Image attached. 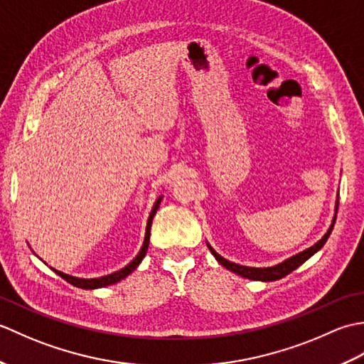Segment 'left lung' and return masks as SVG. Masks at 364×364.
Wrapping results in <instances>:
<instances>
[{
  "label": "left lung",
  "instance_id": "left-lung-1",
  "mask_svg": "<svg viewBox=\"0 0 364 364\" xmlns=\"http://www.w3.org/2000/svg\"><path fill=\"white\" fill-rule=\"evenodd\" d=\"M335 213H338V202H336ZM335 220H336V215L333 218V220H331V225H330V228L327 230V233L323 235L322 239H319V241L316 242L314 245H311L310 249H306V250H304V252L294 255V257H291V258H288V259H284L283 262H280V264L272 266V267H249V266H241V264H236V262H231V261H228V259H225V258H222L220 255H219L218 252H215L210 244H208V249L211 250V253L214 255V258L218 259L223 267L231 270V272H235V274H237V275L244 277V278H249V280H259V282H274V280H280V278H283V277H286L288 274H291L292 270H296L300 264H304V262H305L308 258H311L316 252H319V250L322 249L323 244L327 242V239H328V236H330V233H331V230H333V227H335Z\"/></svg>",
  "mask_w": 364,
  "mask_h": 364
}]
</instances>
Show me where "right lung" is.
Returning a JSON list of instances; mask_svg holds the SVG:
<instances>
[{
	"label": "right lung",
	"instance_id": "add662e5",
	"mask_svg": "<svg viewBox=\"0 0 364 364\" xmlns=\"http://www.w3.org/2000/svg\"><path fill=\"white\" fill-rule=\"evenodd\" d=\"M162 197H159L156 200V203H154L153 210L150 213V218L149 220H146V228H145V237H144V244L141 247V250H139V253L136 255V258L129 262V264H127L123 269L117 270V272L114 274H109V275H105V277H98V278H78V277H72V275H67L64 272H59V270L53 269L54 272H56L59 277H63L65 282H68L70 284L76 286V288H82V289H97V288H105V286H109V284H114L117 283L120 280H123V278L128 277L133 270L141 264V261L144 259L146 250H149V244H150V228H151V222H153V218L154 214H156L158 208H159V203H161Z\"/></svg>",
	"mask_w": 364,
	"mask_h": 364
}]
</instances>
